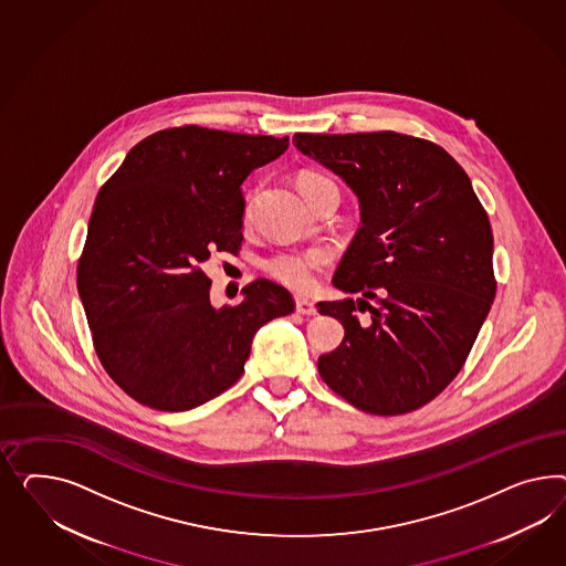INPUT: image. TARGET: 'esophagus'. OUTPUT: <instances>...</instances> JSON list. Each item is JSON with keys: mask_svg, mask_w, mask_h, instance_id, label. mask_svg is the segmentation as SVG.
Listing matches in <instances>:
<instances>
[{"mask_svg": "<svg viewBox=\"0 0 566 566\" xmlns=\"http://www.w3.org/2000/svg\"><path fill=\"white\" fill-rule=\"evenodd\" d=\"M296 313L298 315H315L317 313V306L306 298H296Z\"/></svg>", "mask_w": 566, "mask_h": 566, "instance_id": "esophagus-1", "label": "esophagus"}]
</instances>
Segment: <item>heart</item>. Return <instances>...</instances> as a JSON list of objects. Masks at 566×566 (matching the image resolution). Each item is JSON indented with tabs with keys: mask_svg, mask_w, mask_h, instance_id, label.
<instances>
[{
	"mask_svg": "<svg viewBox=\"0 0 566 566\" xmlns=\"http://www.w3.org/2000/svg\"><path fill=\"white\" fill-rule=\"evenodd\" d=\"M329 184L334 181L317 170H303L296 179V185L306 199L311 198L317 189H322L323 185ZM249 216H251V198H247L244 203V220H249ZM329 263H332V253L323 247H313L305 251L275 253L263 261V272L275 282H280L282 286L298 294H306L315 291V286L319 284V275Z\"/></svg>",
	"mask_w": 566,
	"mask_h": 566,
	"instance_id": "b5f03b06",
	"label": "heart"
}]
</instances>
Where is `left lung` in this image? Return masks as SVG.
I'll use <instances>...</instances> for the list:
<instances>
[{
  "instance_id": "1",
  "label": "left lung",
  "mask_w": 566,
  "mask_h": 566,
  "mask_svg": "<svg viewBox=\"0 0 566 566\" xmlns=\"http://www.w3.org/2000/svg\"><path fill=\"white\" fill-rule=\"evenodd\" d=\"M292 142L360 199L363 227L334 275L358 298L317 305L346 332L319 356V375L363 412H413L458 377L494 301L489 214L458 160L428 139L370 132Z\"/></svg>"
}]
</instances>
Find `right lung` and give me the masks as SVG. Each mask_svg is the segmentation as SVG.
Listing matches in <instances>:
<instances>
[{"instance_id":"1","label":"right lung","mask_w":566,"mask_h":566,"mask_svg":"<svg viewBox=\"0 0 566 566\" xmlns=\"http://www.w3.org/2000/svg\"><path fill=\"white\" fill-rule=\"evenodd\" d=\"M286 148L289 138L168 127L101 187L77 292L101 365L142 406L185 412L224 394L261 325L294 311L291 292L265 277L243 303L214 308L203 272L210 255L241 251V184Z\"/></svg>"}]
</instances>
